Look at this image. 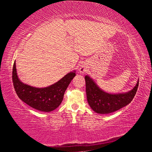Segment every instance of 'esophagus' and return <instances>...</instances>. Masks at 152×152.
I'll return each mask as SVG.
<instances>
[{"label": "esophagus", "mask_w": 152, "mask_h": 152, "mask_svg": "<svg viewBox=\"0 0 152 152\" xmlns=\"http://www.w3.org/2000/svg\"><path fill=\"white\" fill-rule=\"evenodd\" d=\"M79 71H80V72H81V73H84V72H85L86 69H85V68H84V67L82 66L81 68H80V69H79Z\"/></svg>", "instance_id": "34e87169"}]
</instances>
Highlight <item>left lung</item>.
I'll return each instance as SVG.
<instances>
[{
	"label": "left lung",
	"instance_id": "left-lung-1",
	"mask_svg": "<svg viewBox=\"0 0 152 152\" xmlns=\"http://www.w3.org/2000/svg\"><path fill=\"white\" fill-rule=\"evenodd\" d=\"M87 101L91 109L100 114H109L129 104L134 98L139 81L132 91L127 93L112 94L100 89L89 76H85Z\"/></svg>",
	"mask_w": 152,
	"mask_h": 152
}]
</instances>
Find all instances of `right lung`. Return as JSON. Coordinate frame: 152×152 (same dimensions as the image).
Here are the masks:
<instances>
[{
    "label": "right lung",
    "instance_id": "right-lung-1",
    "mask_svg": "<svg viewBox=\"0 0 152 152\" xmlns=\"http://www.w3.org/2000/svg\"><path fill=\"white\" fill-rule=\"evenodd\" d=\"M76 76L70 72L56 83L45 88H35L23 84L18 78L15 61L12 67V80L15 92L21 101L35 109L43 112L52 111L63 101L66 88Z\"/></svg>",
    "mask_w": 152,
    "mask_h": 152
}]
</instances>
